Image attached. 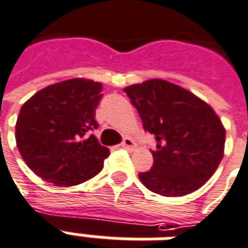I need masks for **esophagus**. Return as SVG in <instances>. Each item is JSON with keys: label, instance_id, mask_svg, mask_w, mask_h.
Returning <instances> with one entry per match:
<instances>
[{"label": "esophagus", "instance_id": "34e87169", "mask_svg": "<svg viewBox=\"0 0 248 248\" xmlns=\"http://www.w3.org/2000/svg\"><path fill=\"white\" fill-rule=\"evenodd\" d=\"M121 148L133 149V148H134V141H133L131 138H124V142L121 143Z\"/></svg>", "mask_w": 248, "mask_h": 248}]
</instances>
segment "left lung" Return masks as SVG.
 I'll return each mask as SVG.
<instances>
[{"mask_svg":"<svg viewBox=\"0 0 248 248\" xmlns=\"http://www.w3.org/2000/svg\"><path fill=\"white\" fill-rule=\"evenodd\" d=\"M124 93L157 141L152 169L138 174L142 184L166 197L185 196L205 184L224 155L226 129L214 108L162 79L131 84Z\"/></svg>","mask_w":248,"mask_h":248,"instance_id":"obj_1","label":"left lung"}]
</instances>
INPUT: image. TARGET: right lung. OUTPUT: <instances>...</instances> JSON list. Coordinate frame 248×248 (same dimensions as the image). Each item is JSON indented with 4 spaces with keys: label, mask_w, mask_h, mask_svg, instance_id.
I'll list each match as a JSON object with an SVG mask.
<instances>
[{
    "label": "right lung",
    "mask_w": 248,
    "mask_h": 248,
    "mask_svg": "<svg viewBox=\"0 0 248 248\" xmlns=\"http://www.w3.org/2000/svg\"><path fill=\"white\" fill-rule=\"evenodd\" d=\"M102 84L74 78L40 90L22 105L16 122V143L21 157L44 181L70 186L102 170L110 150L94 136L95 108Z\"/></svg>",
    "instance_id": "1"
}]
</instances>
